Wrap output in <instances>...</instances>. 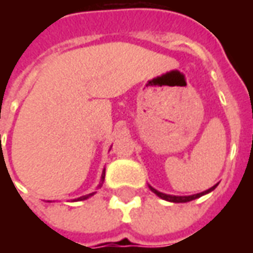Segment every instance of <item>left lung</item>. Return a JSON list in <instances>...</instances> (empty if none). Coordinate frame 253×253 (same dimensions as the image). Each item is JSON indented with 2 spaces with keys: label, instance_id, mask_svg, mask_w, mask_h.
Listing matches in <instances>:
<instances>
[{
  "label": "left lung",
  "instance_id": "1",
  "mask_svg": "<svg viewBox=\"0 0 253 253\" xmlns=\"http://www.w3.org/2000/svg\"><path fill=\"white\" fill-rule=\"evenodd\" d=\"M217 187V184L215 186H212L211 188H209V190L203 191V192H199V194H195V195H188V196H176V195H168V194H164V192H160V191H157L156 188H153V187L149 186V188L153 191L154 194L157 196H160L161 199H164V201H168V202H173V203H186V202H190V201H194V199H196V198H201L202 195H206V194H209V192H211L214 188Z\"/></svg>",
  "mask_w": 253,
  "mask_h": 253
}]
</instances>
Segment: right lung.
Segmentation results:
<instances>
[{
  "label": "right lung",
  "instance_id": "add662e5",
  "mask_svg": "<svg viewBox=\"0 0 253 253\" xmlns=\"http://www.w3.org/2000/svg\"><path fill=\"white\" fill-rule=\"evenodd\" d=\"M104 176H105V170H103V175H101V180H100V184H99V188L101 186H103V181H104ZM94 192H92V194H88V195H84V196H80V198H77V199H74V201H85V199H88L89 196L93 195Z\"/></svg>",
  "mask_w": 253,
  "mask_h": 253
}]
</instances>
